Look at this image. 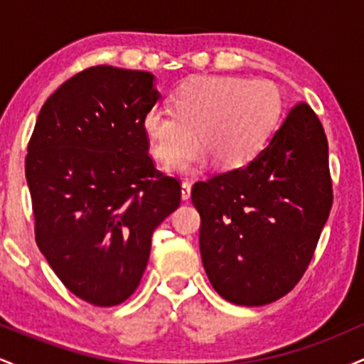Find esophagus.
Returning <instances> with one entry per match:
<instances>
[{
	"label": "esophagus",
	"instance_id": "obj_1",
	"mask_svg": "<svg viewBox=\"0 0 364 364\" xmlns=\"http://www.w3.org/2000/svg\"><path fill=\"white\" fill-rule=\"evenodd\" d=\"M191 196V183L188 181H183L181 183V198L185 200V202H188Z\"/></svg>",
	"mask_w": 364,
	"mask_h": 364
}]
</instances>
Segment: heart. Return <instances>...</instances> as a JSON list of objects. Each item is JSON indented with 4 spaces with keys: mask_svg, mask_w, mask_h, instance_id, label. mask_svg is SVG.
<instances>
[{
    "mask_svg": "<svg viewBox=\"0 0 364 364\" xmlns=\"http://www.w3.org/2000/svg\"><path fill=\"white\" fill-rule=\"evenodd\" d=\"M173 109L150 107L141 119L150 150L172 162L194 144L204 149L168 166L171 173H190L208 157L220 168H240L270 140L282 112V95L270 80L243 77H196L171 95Z\"/></svg>",
    "mask_w": 364,
    "mask_h": 364,
    "instance_id": "obj_1",
    "label": "heart"
}]
</instances>
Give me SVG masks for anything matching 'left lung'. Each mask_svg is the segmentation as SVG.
I'll list each match as a JSON object with an SVG mask.
<instances>
[{"mask_svg":"<svg viewBox=\"0 0 364 364\" xmlns=\"http://www.w3.org/2000/svg\"><path fill=\"white\" fill-rule=\"evenodd\" d=\"M200 253L229 303L262 306L303 277L332 207L328 144L318 116L298 102L241 168L195 183Z\"/></svg>","mask_w":364,"mask_h":364,"instance_id":"8db88e82","label":"left lung"}]
</instances>
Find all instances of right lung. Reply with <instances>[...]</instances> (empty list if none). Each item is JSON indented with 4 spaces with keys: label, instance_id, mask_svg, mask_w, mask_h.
<instances>
[{
    "label": "right lung",
    "instance_id": "add662e5",
    "mask_svg": "<svg viewBox=\"0 0 364 364\" xmlns=\"http://www.w3.org/2000/svg\"><path fill=\"white\" fill-rule=\"evenodd\" d=\"M140 70L92 66L41 107L25 176L36 241L83 301L116 306L139 287L156 228L179 207L176 178L154 168L141 119L161 94Z\"/></svg>",
    "mask_w": 364,
    "mask_h": 364
}]
</instances>
